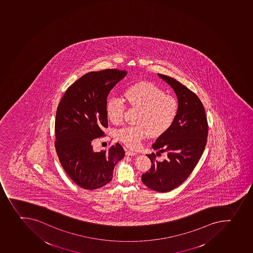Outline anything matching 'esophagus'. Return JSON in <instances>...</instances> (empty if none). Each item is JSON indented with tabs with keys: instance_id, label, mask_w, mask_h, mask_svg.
<instances>
[{
	"instance_id": "34e87169",
	"label": "esophagus",
	"mask_w": 253,
	"mask_h": 253,
	"mask_svg": "<svg viewBox=\"0 0 253 253\" xmlns=\"http://www.w3.org/2000/svg\"><path fill=\"white\" fill-rule=\"evenodd\" d=\"M137 153L132 150H126V156H134L136 155Z\"/></svg>"
}]
</instances>
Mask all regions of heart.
<instances>
[{
  "instance_id": "obj_1",
  "label": "heart",
  "mask_w": 253,
  "mask_h": 253,
  "mask_svg": "<svg viewBox=\"0 0 253 253\" xmlns=\"http://www.w3.org/2000/svg\"><path fill=\"white\" fill-rule=\"evenodd\" d=\"M124 96L128 104L140 110L139 126H126L117 135L127 147L136 148L142 140L166 132L173 124L178 110V102L172 95L166 94L159 86L150 82H139L129 86ZM126 105L123 100L112 96L107 103V115L112 123L123 121Z\"/></svg>"
}]
</instances>
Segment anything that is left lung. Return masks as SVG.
Segmentation results:
<instances>
[{
	"mask_svg": "<svg viewBox=\"0 0 253 253\" xmlns=\"http://www.w3.org/2000/svg\"><path fill=\"white\" fill-rule=\"evenodd\" d=\"M158 76L177 95L178 114L170 127L152 146L154 150L167 153V159L158 162L155 153L148 154L153 165L142 175V181L153 191L167 192L182 184L196 167L207 143L209 125L204 105L193 91L173 78Z\"/></svg>",
	"mask_w": 253,
	"mask_h": 253,
	"instance_id": "8db88e82",
	"label": "left lung"
}]
</instances>
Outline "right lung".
<instances>
[{"label": "right lung", "mask_w": 253, "mask_h": 253, "mask_svg": "<svg viewBox=\"0 0 253 253\" xmlns=\"http://www.w3.org/2000/svg\"><path fill=\"white\" fill-rule=\"evenodd\" d=\"M123 70L106 69L83 75L69 86L57 106L54 145L64 170L78 186L95 190L109 183L117 163L125 156L119 143L96 152L93 139L108 127L109 91L125 77Z\"/></svg>", "instance_id": "right-lung-1"}]
</instances>
